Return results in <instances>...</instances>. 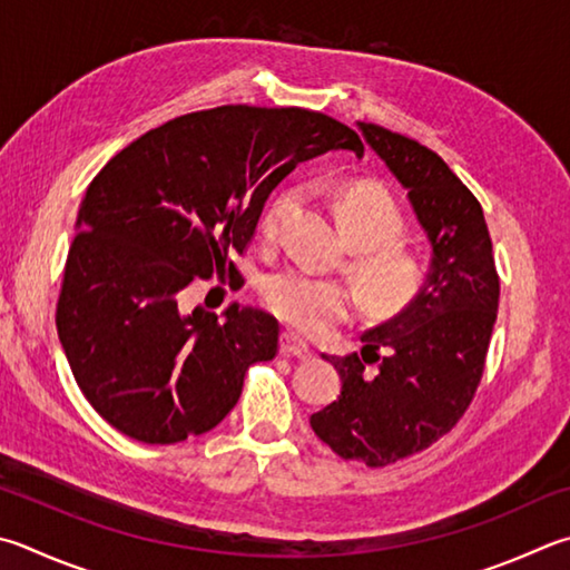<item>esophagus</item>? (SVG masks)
I'll use <instances>...</instances> for the list:
<instances>
[{"label": "esophagus", "instance_id": "obj_1", "mask_svg": "<svg viewBox=\"0 0 570 570\" xmlns=\"http://www.w3.org/2000/svg\"><path fill=\"white\" fill-rule=\"evenodd\" d=\"M278 351H282L284 356H294V358H312V348H308L306 341H302L294 334H282V341H278Z\"/></svg>", "mask_w": 570, "mask_h": 570}]
</instances>
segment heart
I'll return each mask as SVG.
<instances>
[{"instance_id": "heart-1", "label": "heart", "mask_w": 570, "mask_h": 570, "mask_svg": "<svg viewBox=\"0 0 570 570\" xmlns=\"http://www.w3.org/2000/svg\"><path fill=\"white\" fill-rule=\"evenodd\" d=\"M296 204L298 191L278 194L268 204L262 222L266 239H276ZM336 209L341 229L356 246L354 272L366 302L381 312L406 306L419 294L423 272L399 244L406 222L393 194L376 181H354L338 191ZM262 298L268 312L302 334H321L346 318L351 308V292L344 284L304 268H282L268 276Z\"/></svg>"}]
</instances>
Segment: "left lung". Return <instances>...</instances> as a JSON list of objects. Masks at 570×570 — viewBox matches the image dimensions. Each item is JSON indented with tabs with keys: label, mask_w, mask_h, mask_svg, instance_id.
Returning <instances> with one entry per match:
<instances>
[{
	"label": "left lung",
	"mask_w": 570,
	"mask_h": 570,
	"mask_svg": "<svg viewBox=\"0 0 570 570\" xmlns=\"http://www.w3.org/2000/svg\"><path fill=\"white\" fill-rule=\"evenodd\" d=\"M358 129L406 189L433 249L426 284L361 336V354L324 356L338 371L341 396L314 413L312 429L341 459L379 469L429 449L471 406L501 284L481 204L449 164L379 124Z\"/></svg>",
	"instance_id": "left-lung-1"
}]
</instances>
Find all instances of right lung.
Here are the masks:
<instances>
[{
	"instance_id": "obj_1",
	"label": "right lung",
	"mask_w": 570,
	"mask_h": 570,
	"mask_svg": "<svg viewBox=\"0 0 570 570\" xmlns=\"http://www.w3.org/2000/svg\"><path fill=\"white\" fill-rule=\"evenodd\" d=\"M364 151L321 111L229 105L191 111L121 149L79 206L57 302L77 384L101 419L141 443H179L222 423L252 364L278 351V321L232 304L224 318L179 296L229 272L298 161Z\"/></svg>"
}]
</instances>
